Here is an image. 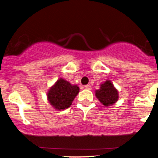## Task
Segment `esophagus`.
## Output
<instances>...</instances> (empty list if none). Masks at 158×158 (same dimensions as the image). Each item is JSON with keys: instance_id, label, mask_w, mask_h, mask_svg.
Here are the masks:
<instances>
[{"instance_id": "1", "label": "esophagus", "mask_w": 158, "mask_h": 158, "mask_svg": "<svg viewBox=\"0 0 158 158\" xmlns=\"http://www.w3.org/2000/svg\"><path fill=\"white\" fill-rule=\"evenodd\" d=\"M85 89H87V90H90L92 89L91 86H90V85H85Z\"/></svg>"}]
</instances>
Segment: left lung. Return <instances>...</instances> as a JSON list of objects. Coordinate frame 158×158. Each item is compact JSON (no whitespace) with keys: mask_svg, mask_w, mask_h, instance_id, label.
I'll return each mask as SVG.
<instances>
[{"mask_svg":"<svg viewBox=\"0 0 158 158\" xmlns=\"http://www.w3.org/2000/svg\"><path fill=\"white\" fill-rule=\"evenodd\" d=\"M96 97L103 106H110L118 101L119 93L110 80H106L100 85V88L96 90Z\"/></svg>","mask_w":158,"mask_h":158,"instance_id":"left-lung-1","label":"left lung"}]
</instances>
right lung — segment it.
Listing matches in <instances>:
<instances>
[{
	"mask_svg": "<svg viewBox=\"0 0 158 158\" xmlns=\"http://www.w3.org/2000/svg\"><path fill=\"white\" fill-rule=\"evenodd\" d=\"M79 92L77 85L70 84L63 78H60L50 88L47 93L48 102L56 110L68 108Z\"/></svg>",
	"mask_w": 158,
	"mask_h": 158,
	"instance_id": "right-lung-1",
	"label": "right lung"
}]
</instances>
